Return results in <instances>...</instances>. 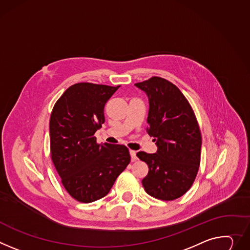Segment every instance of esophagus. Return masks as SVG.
I'll use <instances>...</instances> for the list:
<instances>
[{
	"label": "esophagus",
	"instance_id": "obj_1",
	"mask_svg": "<svg viewBox=\"0 0 250 250\" xmlns=\"http://www.w3.org/2000/svg\"><path fill=\"white\" fill-rule=\"evenodd\" d=\"M129 154H130V157H131V162H135L138 160L137 152H135L134 150H129Z\"/></svg>",
	"mask_w": 250,
	"mask_h": 250
}]
</instances>
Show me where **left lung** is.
<instances>
[{
    "label": "left lung",
    "instance_id": "1",
    "mask_svg": "<svg viewBox=\"0 0 250 250\" xmlns=\"http://www.w3.org/2000/svg\"><path fill=\"white\" fill-rule=\"evenodd\" d=\"M149 101L147 132L154 138L156 153L140 151L148 166L142 180L146 193L174 200L192 186L200 165L201 132L194 111L179 88L161 77L135 83Z\"/></svg>",
    "mask_w": 250,
    "mask_h": 250
}]
</instances>
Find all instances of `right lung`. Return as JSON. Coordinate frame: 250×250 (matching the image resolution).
<instances>
[{"label": "right lung", "mask_w": 250, "mask_h": 250, "mask_svg": "<svg viewBox=\"0 0 250 250\" xmlns=\"http://www.w3.org/2000/svg\"><path fill=\"white\" fill-rule=\"evenodd\" d=\"M119 87L78 83L67 87L53 107L52 162L67 193L80 202L105 196L130 162L125 146L99 145L95 137L104 123V105Z\"/></svg>", "instance_id": "add662e5"}]
</instances>
